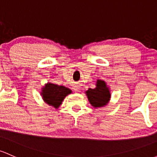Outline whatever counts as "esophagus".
I'll use <instances>...</instances> for the list:
<instances>
[{
	"label": "esophagus",
	"instance_id": "1",
	"mask_svg": "<svg viewBox=\"0 0 157 157\" xmlns=\"http://www.w3.org/2000/svg\"><path fill=\"white\" fill-rule=\"evenodd\" d=\"M80 85H78V84H75L73 87V90L75 92H80Z\"/></svg>",
	"mask_w": 157,
	"mask_h": 157
}]
</instances>
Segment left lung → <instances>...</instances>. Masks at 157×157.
Segmentation results:
<instances>
[{
  "label": "left lung",
  "instance_id": "left-lung-1",
  "mask_svg": "<svg viewBox=\"0 0 157 157\" xmlns=\"http://www.w3.org/2000/svg\"><path fill=\"white\" fill-rule=\"evenodd\" d=\"M86 94L89 101L94 108L105 106L110 98V90L107 86L106 83L101 80H97L95 88L89 89Z\"/></svg>",
  "mask_w": 157,
  "mask_h": 157
}]
</instances>
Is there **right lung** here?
Segmentation results:
<instances>
[{"instance_id": "1", "label": "right lung", "mask_w": 157, "mask_h": 157, "mask_svg": "<svg viewBox=\"0 0 157 157\" xmlns=\"http://www.w3.org/2000/svg\"><path fill=\"white\" fill-rule=\"evenodd\" d=\"M71 93V90L65 86L47 83L45 86L42 88L41 95L46 103L55 108H59L64 98Z\"/></svg>"}]
</instances>
